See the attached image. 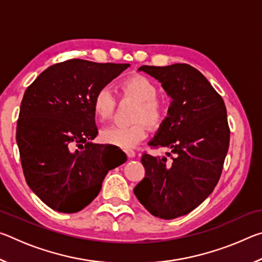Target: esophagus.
<instances>
[{
    "label": "esophagus",
    "instance_id": "34e87169",
    "mask_svg": "<svg viewBox=\"0 0 262 262\" xmlns=\"http://www.w3.org/2000/svg\"><path fill=\"white\" fill-rule=\"evenodd\" d=\"M127 155H128V157H130V158H133V157H135V151L134 150H127Z\"/></svg>",
    "mask_w": 262,
    "mask_h": 262
}]
</instances>
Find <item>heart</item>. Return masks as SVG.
Wrapping results in <instances>:
<instances>
[{
    "instance_id": "b5f03b06",
    "label": "heart",
    "mask_w": 262,
    "mask_h": 262,
    "mask_svg": "<svg viewBox=\"0 0 262 262\" xmlns=\"http://www.w3.org/2000/svg\"><path fill=\"white\" fill-rule=\"evenodd\" d=\"M118 96L120 99L136 101L133 111L130 126H110L100 132L103 143L112 144L122 149H132L148 134L147 126L157 128L162 125L166 115L165 105L157 98L158 88L156 83L143 75L135 74L123 78L118 85ZM117 99L107 88H101L92 99V111L100 122L112 118Z\"/></svg>"
}]
</instances>
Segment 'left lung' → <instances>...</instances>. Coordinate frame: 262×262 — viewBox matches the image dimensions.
<instances>
[{
    "label": "left lung",
    "mask_w": 262,
    "mask_h": 262,
    "mask_svg": "<svg viewBox=\"0 0 262 262\" xmlns=\"http://www.w3.org/2000/svg\"><path fill=\"white\" fill-rule=\"evenodd\" d=\"M158 79L172 101L152 148H167V157L143 154L145 177L134 188L150 214L172 220L195 209L220 180L230 142L227 108L222 97L198 69L186 63L142 66Z\"/></svg>",
    "instance_id": "1"
}]
</instances>
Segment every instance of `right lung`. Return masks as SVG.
Here are the masks:
<instances>
[{
  "mask_svg": "<svg viewBox=\"0 0 262 262\" xmlns=\"http://www.w3.org/2000/svg\"><path fill=\"white\" fill-rule=\"evenodd\" d=\"M130 64L72 59L53 64L26 89L16 140L25 180L60 212H77L94 201L105 176L126 162L113 161L98 134L92 99Z\"/></svg>",
  "mask_w": 262,
  "mask_h": 262,
  "instance_id": "1",
  "label": "right lung"
}]
</instances>
